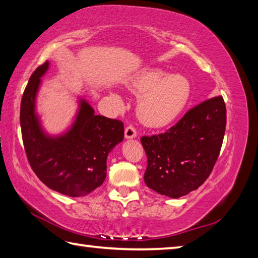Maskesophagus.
Listing matches in <instances>:
<instances>
[{
  "label": "esophagus",
  "mask_w": 258,
  "mask_h": 258,
  "mask_svg": "<svg viewBox=\"0 0 258 258\" xmlns=\"http://www.w3.org/2000/svg\"><path fill=\"white\" fill-rule=\"evenodd\" d=\"M137 137V131H135L134 126L130 125L127 127L125 128V138L126 139H134Z\"/></svg>",
  "instance_id": "1"
}]
</instances>
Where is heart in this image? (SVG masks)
<instances>
[{"mask_svg": "<svg viewBox=\"0 0 258 258\" xmlns=\"http://www.w3.org/2000/svg\"><path fill=\"white\" fill-rule=\"evenodd\" d=\"M127 86L138 93V114L145 125L161 127L184 109L190 95V83L179 73L168 74L158 68L144 69L130 79ZM117 99H119L116 96Z\"/></svg>", "mask_w": 258, "mask_h": 258, "instance_id": "heart-1", "label": "heart"}]
</instances>
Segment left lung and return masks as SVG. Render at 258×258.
I'll use <instances>...</instances> for the list:
<instances>
[{"label":"left lung","mask_w":258,"mask_h":258,"mask_svg":"<svg viewBox=\"0 0 258 258\" xmlns=\"http://www.w3.org/2000/svg\"><path fill=\"white\" fill-rule=\"evenodd\" d=\"M226 123V105L218 96L187 111L167 132L142 137L149 188L171 199L198 189L217 162Z\"/></svg>","instance_id":"1"}]
</instances>
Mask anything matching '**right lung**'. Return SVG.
I'll return each mask as SVG.
<instances>
[{"label": "right lung", "mask_w": 258, "mask_h": 258, "mask_svg": "<svg viewBox=\"0 0 258 258\" xmlns=\"http://www.w3.org/2000/svg\"><path fill=\"white\" fill-rule=\"evenodd\" d=\"M48 69L49 62L37 68L23 92L20 107L22 141L37 177L50 189L79 198L104 182L107 157L123 141L124 124L96 115L90 104L80 98L76 119L70 128L58 135L46 133L36 111V98L41 78Z\"/></svg>", "instance_id": "right-lung-1"}]
</instances>
